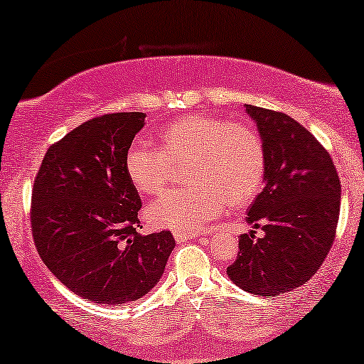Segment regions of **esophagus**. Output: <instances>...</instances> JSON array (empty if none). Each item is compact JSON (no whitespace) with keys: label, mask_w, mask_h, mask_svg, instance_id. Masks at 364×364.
Listing matches in <instances>:
<instances>
[{"label":"esophagus","mask_w":364,"mask_h":364,"mask_svg":"<svg viewBox=\"0 0 364 364\" xmlns=\"http://www.w3.org/2000/svg\"><path fill=\"white\" fill-rule=\"evenodd\" d=\"M198 233H187V232H173V238H176L177 242H186V240H191V238H197Z\"/></svg>","instance_id":"34e87169"}]
</instances>
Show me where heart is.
Masks as SVG:
<instances>
[{
    "label": "heart",
    "instance_id": "heart-1",
    "mask_svg": "<svg viewBox=\"0 0 364 364\" xmlns=\"http://www.w3.org/2000/svg\"><path fill=\"white\" fill-rule=\"evenodd\" d=\"M186 187L171 188L147 207L152 227L196 230L220 215L225 203L242 208L260 192L267 168L265 144L248 124L187 114L156 134V149L132 144L124 168L141 196H157L182 166Z\"/></svg>",
    "mask_w": 364,
    "mask_h": 364
}]
</instances>
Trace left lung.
Returning a JSON list of instances; mask_svg holds the SVG:
<instances>
[{
	"label": "left lung",
	"instance_id": "left-lung-1",
	"mask_svg": "<svg viewBox=\"0 0 364 364\" xmlns=\"http://www.w3.org/2000/svg\"><path fill=\"white\" fill-rule=\"evenodd\" d=\"M265 144V187L247 208L253 228L238 238L230 280L253 295L295 290L320 270L340 217L341 182L333 159L295 119L247 104Z\"/></svg>",
	"mask_w": 364,
	"mask_h": 364
}]
</instances>
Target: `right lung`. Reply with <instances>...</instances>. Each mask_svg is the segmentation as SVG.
<instances>
[{
	"label": "right lung",
	"instance_id": "add662e5",
	"mask_svg": "<svg viewBox=\"0 0 364 364\" xmlns=\"http://www.w3.org/2000/svg\"><path fill=\"white\" fill-rule=\"evenodd\" d=\"M144 112L92 117L49 146L31 193L36 250L84 300L122 305L156 287L176 247L172 233H137L142 202L124 157Z\"/></svg>",
	"mask_w": 364,
	"mask_h": 364
}]
</instances>
